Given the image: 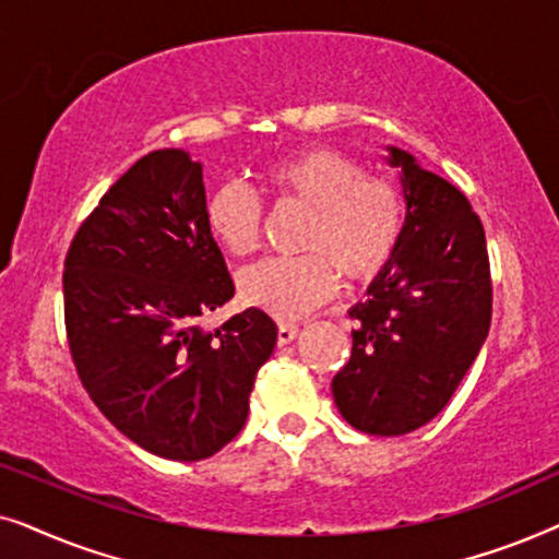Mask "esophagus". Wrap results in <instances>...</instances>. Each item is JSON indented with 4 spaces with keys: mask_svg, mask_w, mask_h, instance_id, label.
<instances>
[{
    "mask_svg": "<svg viewBox=\"0 0 559 559\" xmlns=\"http://www.w3.org/2000/svg\"><path fill=\"white\" fill-rule=\"evenodd\" d=\"M297 331H300V328H297L295 323H280V325H277V341H280V346H287L289 341H295V338H297Z\"/></svg>",
    "mask_w": 559,
    "mask_h": 559,
    "instance_id": "obj_1",
    "label": "esophagus"
}]
</instances>
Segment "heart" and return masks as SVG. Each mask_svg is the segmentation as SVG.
<instances>
[{
	"mask_svg": "<svg viewBox=\"0 0 559 559\" xmlns=\"http://www.w3.org/2000/svg\"><path fill=\"white\" fill-rule=\"evenodd\" d=\"M274 201L310 209L302 257L264 259L239 274V295L251 308L293 320L323 305L348 282H366L389 262L400 241L404 203L394 182L366 175L364 165L341 152L312 147L274 159L257 175ZM209 228L234 257L259 247L262 205L241 182H226L211 195Z\"/></svg>",
	"mask_w": 559,
	"mask_h": 559,
	"instance_id": "b5f03b06",
	"label": "heart"
}]
</instances>
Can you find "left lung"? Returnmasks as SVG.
I'll return each mask as SVG.
<instances>
[{
  "mask_svg": "<svg viewBox=\"0 0 559 559\" xmlns=\"http://www.w3.org/2000/svg\"><path fill=\"white\" fill-rule=\"evenodd\" d=\"M407 203L400 241L348 316V364L333 377L343 419L369 435H407L450 402L491 325L486 234L468 198L409 152L386 147Z\"/></svg>",
  "mask_w": 559,
  "mask_h": 559,
  "instance_id": "1",
  "label": "left lung"
}]
</instances>
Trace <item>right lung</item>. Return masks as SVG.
<instances>
[{"instance_id": "right-lung-1", "label": "right lung", "mask_w": 559, "mask_h": 559, "mask_svg": "<svg viewBox=\"0 0 559 559\" xmlns=\"http://www.w3.org/2000/svg\"><path fill=\"white\" fill-rule=\"evenodd\" d=\"M203 165L155 150L83 221L63 272L68 346L81 384L121 435L193 463L241 432L277 325L249 308L205 331L234 297L205 218Z\"/></svg>"}]
</instances>
